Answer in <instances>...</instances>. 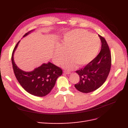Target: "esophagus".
<instances>
[{"mask_svg": "<svg viewBox=\"0 0 128 128\" xmlns=\"http://www.w3.org/2000/svg\"><path fill=\"white\" fill-rule=\"evenodd\" d=\"M64 73H65V74H70V72L68 71H66V70H64Z\"/></svg>", "mask_w": 128, "mask_h": 128, "instance_id": "34e87169", "label": "esophagus"}]
</instances>
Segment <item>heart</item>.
<instances>
[{
    "mask_svg": "<svg viewBox=\"0 0 128 128\" xmlns=\"http://www.w3.org/2000/svg\"><path fill=\"white\" fill-rule=\"evenodd\" d=\"M101 41L98 36L90 34L84 29H75L66 33L60 45L56 46L54 54V61L61 64L67 57L70 58L63 63L64 67L71 69L76 64L84 66L96 57L100 48Z\"/></svg>",
    "mask_w": 128,
    "mask_h": 128,
    "instance_id": "heart-1",
    "label": "heart"
}]
</instances>
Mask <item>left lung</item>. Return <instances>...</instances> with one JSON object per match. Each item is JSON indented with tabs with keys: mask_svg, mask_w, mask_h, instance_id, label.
Segmentation results:
<instances>
[{
	"mask_svg": "<svg viewBox=\"0 0 128 128\" xmlns=\"http://www.w3.org/2000/svg\"><path fill=\"white\" fill-rule=\"evenodd\" d=\"M101 49L95 59L84 68L76 71L80 82L74 85L80 92H92L100 88L106 81L112 65L111 53L105 39L100 35Z\"/></svg>",
	"mask_w": 128,
	"mask_h": 128,
	"instance_id": "left-lung-1",
	"label": "left lung"
}]
</instances>
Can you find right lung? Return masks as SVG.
Listing matches in <instances>:
<instances>
[{
    "label": "right lung",
    "instance_id": "add662e5",
    "mask_svg": "<svg viewBox=\"0 0 128 128\" xmlns=\"http://www.w3.org/2000/svg\"><path fill=\"white\" fill-rule=\"evenodd\" d=\"M33 30L26 33L23 37ZM19 42L15 46L12 56V62L15 76L21 86L29 94L38 97L45 96L54 88L58 78L62 75V70L50 62L44 63L30 72L20 69L14 60V54Z\"/></svg>",
    "mask_w": 128,
    "mask_h": 128
}]
</instances>
